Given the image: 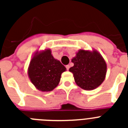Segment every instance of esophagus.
<instances>
[{
  "label": "esophagus",
  "instance_id": "esophagus-1",
  "mask_svg": "<svg viewBox=\"0 0 128 128\" xmlns=\"http://www.w3.org/2000/svg\"><path fill=\"white\" fill-rule=\"evenodd\" d=\"M66 70H69V68H70V65H66Z\"/></svg>",
  "mask_w": 128,
  "mask_h": 128
}]
</instances>
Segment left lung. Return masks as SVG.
<instances>
[{
	"instance_id": "1",
	"label": "left lung",
	"mask_w": 128,
	"mask_h": 128,
	"mask_svg": "<svg viewBox=\"0 0 128 128\" xmlns=\"http://www.w3.org/2000/svg\"><path fill=\"white\" fill-rule=\"evenodd\" d=\"M74 66L69 71L76 83L83 90H92L102 84L106 78L107 65L104 59L96 49H80L72 59Z\"/></svg>"
}]
</instances>
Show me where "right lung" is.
Segmentation results:
<instances>
[{
	"label": "right lung",
	"instance_id": "1",
	"mask_svg": "<svg viewBox=\"0 0 128 128\" xmlns=\"http://www.w3.org/2000/svg\"><path fill=\"white\" fill-rule=\"evenodd\" d=\"M50 48L37 50L29 63L28 74L35 88L41 92L54 90L66 68L52 55Z\"/></svg>",
	"mask_w": 128,
	"mask_h": 128
}]
</instances>
